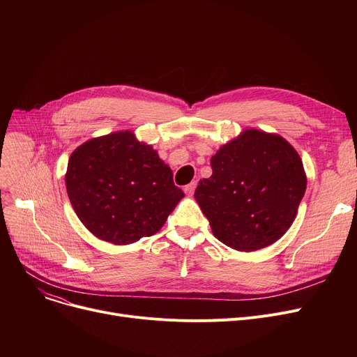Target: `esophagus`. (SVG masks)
<instances>
[{
	"mask_svg": "<svg viewBox=\"0 0 357 357\" xmlns=\"http://www.w3.org/2000/svg\"><path fill=\"white\" fill-rule=\"evenodd\" d=\"M195 188H197V181H192L191 183H188L185 186V192H186V195H192L194 194V191H195Z\"/></svg>",
	"mask_w": 357,
	"mask_h": 357,
	"instance_id": "34e87169",
	"label": "esophagus"
}]
</instances>
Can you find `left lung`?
I'll list each match as a JSON object with an SVG mask.
<instances>
[{
  "mask_svg": "<svg viewBox=\"0 0 357 357\" xmlns=\"http://www.w3.org/2000/svg\"><path fill=\"white\" fill-rule=\"evenodd\" d=\"M213 175L195 199L214 236L231 249L253 252L282 237L307 188L303 160L280 136L255 128L220 147Z\"/></svg>",
  "mask_w": 357,
  "mask_h": 357,
  "instance_id": "8db88e82",
  "label": "left lung"
}]
</instances>
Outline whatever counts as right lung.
I'll use <instances>...</instances> for the list:
<instances>
[{
  "mask_svg": "<svg viewBox=\"0 0 357 357\" xmlns=\"http://www.w3.org/2000/svg\"><path fill=\"white\" fill-rule=\"evenodd\" d=\"M65 179L84 226L112 245L158 233L183 197L171 167L131 131L92 139L75 149Z\"/></svg>",
  "mask_w": 357,
  "mask_h": 357,
  "instance_id": "1",
  "label": "right lung"
}]
</instances>
